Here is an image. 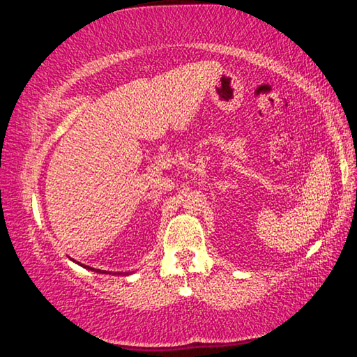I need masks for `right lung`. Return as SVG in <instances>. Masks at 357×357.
<instances>
[{
    "label": "right lung",
    "mask_w": 357,
    "mask_h": 357,
    "mask_svg": "<svg viewBox=\"0 0 357 357\" xmlns=\"http://www.w3.org/2000/svg\"><path fill=\"white\" fill-rule=\"evenodd\" d=\"M83 268H86V269H89V271H96V273H100V274H104L105 271H100V269H94V268H89V266H83ZM116 274V273H114ZM118 274H124V275H129V273H118Z\"/></svg>",
    "instance_id": "1"
}]
</instances>
